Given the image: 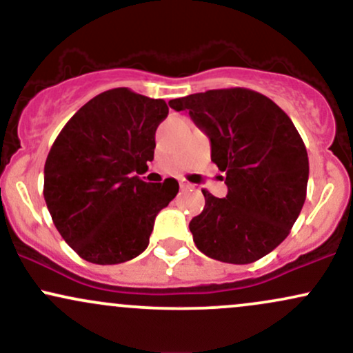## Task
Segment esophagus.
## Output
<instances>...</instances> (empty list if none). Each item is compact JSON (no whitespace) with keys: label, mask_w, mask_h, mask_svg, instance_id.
<instances>
[{"label":"esophagus","mask_w":353,"mask_h":353,"mask_svg":"<svg viewBox=\"0 0 353 353\" xmlns=\"http://www.w3.org/2000/svg\"><path fill=\"white\" fill-rule=\"evenodd\" d=\"M179 184H181V188H182V189H190V188H192V185H190L189 182H185V181H181Z\"/></svg>","instance_id":"esophagus-1"}]
</instances>
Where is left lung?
<instances>
[{
  "label": "left lung",
  "instance_id": "left-lung-1",
  "mask_svg": "<svg viewBox=\"0 0 353 353\" xmlns=\"http://www.w3.org/2000/svg\"><path fill=\"white\" fill-rule=\"evenodd\" d=\"M189 111L225 172L224 199L202 190L204 210L189 229L202 254L229 264L259 261L289 236L307 196L309 157L290 117L244 88L210 89L169 101Z\"/></svg>",
  "mask_w": 353,
  "mask_h": 353
}]
</instances>
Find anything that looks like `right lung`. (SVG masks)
<instances>
[{
    "label": "right lung",
    "mask_w": 353,
    "mask_h": 353,
    "mask_svg": "<svg viewBox=\"0 0 353 353\" xmlns=\"http://www.w3.org/2000/svg\"><path fill=\"white\" fill-rule=\"evenodd\" d=\"M163 99L116 88L88 101L56 137L44 164V201L52 222L84 261L121 264L144 252L176 179L151 184L134 172L154 159Z\"/></svg>",
    "instance_id": "right-lung-1"
}]
</instances>
